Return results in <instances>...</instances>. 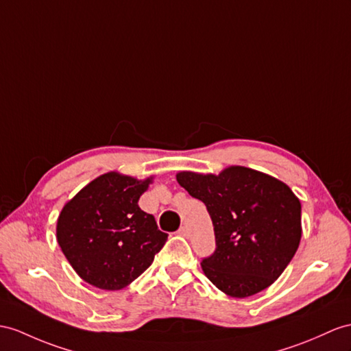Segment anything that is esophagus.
<instances>
[{"label":"esophagus","mask_w":351,"mask_h":351,"mask_svg":"<svg viewBox=\"0 0 351 351\" xmlns=\"http://www.w3.org/2000/svg\"><path fill=\"white\" fill-rule=\"evenodd\" d=\"M178 234H180L182 237L189 238L191 237V230H189V228H187V226H182L180 229H178Z\"/></svg>","instance_id":"1"}]
</instances>
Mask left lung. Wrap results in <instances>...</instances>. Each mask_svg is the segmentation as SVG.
Here are the masks:
<instances>
[{"label":"left lung","mask_w":351,"mask_h":351,"mask_svg":"<svg viewBox=\"0 0 351 351\" xmlns=\"http://www.w3.org/2000/svg\"><path fill=\"white\" fill-rule=\"evenodd\" d=\"M178 184L207 207L216 252L201 262L225 295L247 298L271 286L295 256L302 235L301 202L278 178L230 165L219 174L180 171Z\"/></svg>","instance_id":"obj_1"}]
</instances>
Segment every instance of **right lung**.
<instances>
[{"mask_svg":"<svg viewBox=\"0 0 351 351\" xmlns=\"http://www.w3.org/2000/svg\"><path fill=\"white\" fill-rule=\"evenodd\" d=\"M153 176L117 171L97 177L68 201L58 217L56 240L82 280L102 290H121L146 271L168 235L138 207Z\"/></svg>","mask_w":351,"mask_h":351,"instance_id":"1","label":"right lung"}]
</instances>
